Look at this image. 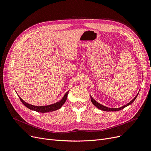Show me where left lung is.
Instances as JSON below:
<instances>
[{
	"label": "left lung",
	"mask_w": 151,
	"mask_h": 151,
	"mask_svg": "<svg viewBox=\"0 0 151 151\" xmlns=\"http://www.w3.org/2000/svg\"><path fill=\"white\" fill-rule=\"evenodd\" d=\"M137 95L132 100H131V101H130L129 103H128L127 104H126L125 105H124V106H122V107L117 108V109H111V108L106 107V106H104V105H102L99 104L98 102H96L93 98H92L91 96V101L92 103H93V104L95 106H96L97 108L100 109V110H104V111H119V110H122V109H124L125 107H126V106H127L128 105H130L131 104H132L133 101L135 100L136 98H137Z\"/></svg>",
	"instance_id": "obj_1"
}]
</instances>
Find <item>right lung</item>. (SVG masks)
Masks as SVG:
<instances>
[{"label":"right lung","instance_id":"add662e5","mask_svg":"<svg viewBox=\"0 0 151 151\" xmlns=\"http://www.w3.org/2000/svg\"><path fill=\"white\" fill-rule=\"evenodd\" d=\"M68 91H67L66 94L64 95V96L63 97V99L58 102H56V103L52 104V105H46V106H35V105H32L29 104L26 102L24 101L21 97H19L21 101H22V103L25 105L27 108L29 109L30 110H35L36 111H37V112H41V113H45V112H50V111H55L56 110L58 109H60L62 105L65 104V102L66 101V99H67V96H68Z\"/></svg>","mask_w":151,"mask_h":151}]
</instances>
